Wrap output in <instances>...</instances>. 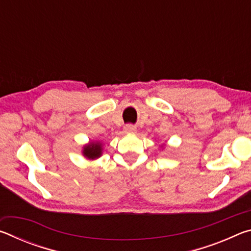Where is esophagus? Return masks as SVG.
I'll return each instance as SVG.
<instances>
[{
  "label": "esophagus",
  "mask_w": 251,
  "mask_h": 251,
  "mask_svg": "<svg viewBox=\"0 0 251 251\" xmlns=\"http://www.w3.org/2000/svg\"><path fill=\"white\" fill-rule=\"evenodd\" d=\"M125 131L128 134H134L136 133V127L134 125H126L125 126Z\"/></svg>",
  "instance_id": "1"
}]
</instances>
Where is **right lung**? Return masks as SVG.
I'll use <instances>...</instances> for the list:
<instances>
[{
	"instance_id": "obj_1",
	"label": "right lung",
	"mask_w": 251,
	"mask_h": 251,
	"mask_svg": "<svg viewBox=\"0 0 251 251\" xmlns=\"http://www.w3.org/2000/svg\"><path fill=\"white\" fill-rule=\"evenodd\" d=\"M101 144L100 142H91L83 147V155L87 159H96L101 156Z\"/></svg>"
}]
</instances>
